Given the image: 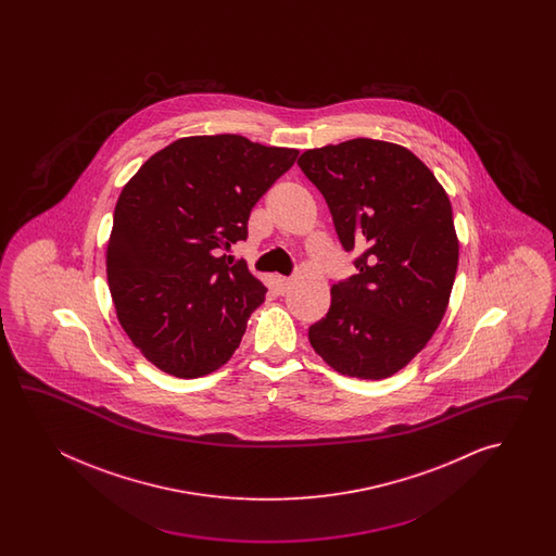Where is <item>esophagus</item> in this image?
I'll return each instance as SVG.
<instances>
[{"instance_id":"obj_1","label":"esophagus","mask_w":556,"mask_h":556,"mask_svg":"<svg viewBox=\"0 0 556 556\" xmlns=\"http://www.w3.org/2000/svg\"><path fill=\"white\" fill-rule=\"evenodd\" d=\"M290 286H292L290 278H283V276L278 278V290H280V294H286V292L290 290Z\"/></svg>"}]
</instances>
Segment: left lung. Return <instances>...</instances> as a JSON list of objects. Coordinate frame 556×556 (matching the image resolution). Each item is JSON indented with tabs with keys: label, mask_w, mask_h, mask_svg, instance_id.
Returning <instances> with one entry per match:
<instances>
[{
	"label": "left lung",
	"mask_w": 556,
	"mask_h": 556,
	"mask_svg": "<svg viewBox=\"0 0 556 556\" xmlns=\"http://www.w3.org/2000/svg\"><path fill=\"white\" fill-rule=\"evenodd\" d=\"M302 173L324 194L357 274L331 286L307 338L343 376L390 378L431 340L455 282L459 242L450 197L412 151L352 139L309 149Z\"/></svg>",
	"instance_id": "8db88e82"
}]
</instances>
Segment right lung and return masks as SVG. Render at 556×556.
Wrapping results in <instances>:
<instances>
[{
  "label": "right lung",
  "instance_id": "add662e5",
  "mask_svg": "<svg viewBox=\"0 0 556 556\" xmlns=\"http://www.w3.org/2000/svg\"><path fill=\"white\" fill-rule=\"evenodd\" d=\"M295 156L240 135L187 137L121 190L106 280L123 330L159 369L201 378L235 354L266 288L223 252L247 240L250 211Z\"/></svg>",
  "mask_w": 556,
  "mask_h": 556
}]
</instances>
